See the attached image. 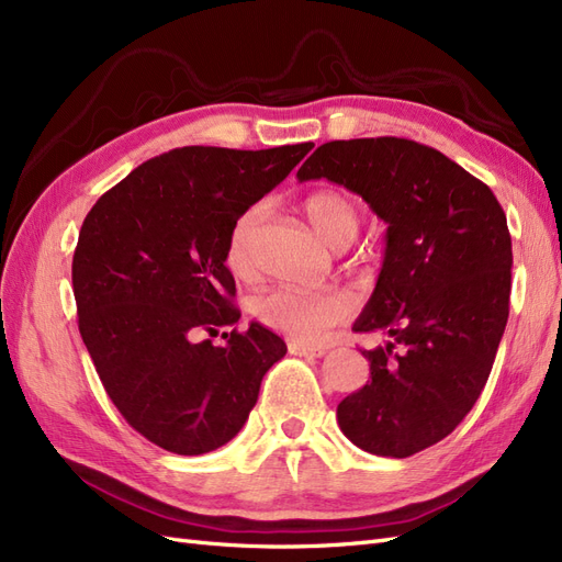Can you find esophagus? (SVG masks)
<instances>
[{
    "instance_id": "1",
    "label": "esophagus",
    "mask_w": 562,
    "mask_h": 562,
    "mask_svg": "<svg viewBox=\"0 0 562 562\" xmlns=\"http://www.w3.org/2000/svg\"><path fill=\"white\" fill-rule=\"evenodd\" d=\"M288 351L293 356H314V359H318V356L326 353V347L307 345V342H288Z\"/></svg>"
}]
</instances>
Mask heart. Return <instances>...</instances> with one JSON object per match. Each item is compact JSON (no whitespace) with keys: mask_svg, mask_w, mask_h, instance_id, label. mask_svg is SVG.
<instances>
[{"mask_svg":"<svg viewBox=\"0 0 562 562\" xmlns=\"http://www.w3.org/2000/svg\"><path fill=\"white\" fill-rule=\"evenodd\" d=\"M302 211L333 248H347L361 229V206L345 192L316 190L302 201ZM262 215V203H252L229 227L225 265L236 279H248L252 274L255 239H258ZM250 310L262 326L300 339V342H312L328 328L349 318L353 312V297L339 288L304 291V288L279 285L255 297Z\"/></svg>","mask_w":562,"mask_h":562,"instance_id":"heart-1","label":"heart"}]
</instances>
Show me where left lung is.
Instances as JSON below:
<instances>
[{
  "label": "left lung",
  "mask_w": 562,
  "mask_h": 562,
  "mask_svg": "<svg viewBox=\"0 0 562 562\" xmlns=\"http://www.w3.org/2000/svg\"><path fill=\"white\" fill-rule=\"evenodd\" d=\"M297 178L345 184L389 225L353 330L394 342L363 349L370 380L337 405L339 429L380 457L436 446L479 401L508 321L514 252L497 196L438 149L394 135L321 145Z\"/></svg>",
  "instance_id": "obj_1"
}]
</instances>
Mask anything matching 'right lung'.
<instances>
[{"instance_id": "right-lung-1", "label": "right lung", "mask_w": 562, "mask_h": 562, "mask_svg": "<svg viewBox=\"0 0 562 562\" xmlns=\"http://www.w3.org/2000/svg\"><path fill=\"white\" fill-rule=\"evenodd\" d=\"M314 143L271 149L178 147L140 164L95 201L72 258L79 333L131 427L176 454H203L241 431L285 342L234 326L225 265L239 213L293 171Z\"/></svg>"}]
</instances>
